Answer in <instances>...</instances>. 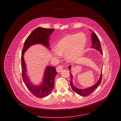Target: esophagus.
Instances as JSON below:
<instances>
[{
	"label": "esophagus",
	"instance_id": "esophagus-1",
	"mask_svg": "<svg viewBox=\"0 0 121 121\" xmlns=\"http://www.w3.org/2000/svg\"><path fill=\"white\" fill-rule=\"evenodd\" d=\"M63 65H59L56 68V70L58 73L61 72L62 70H63Z\"/></svg>",
	"mask_w": 121,
	"mask_h": 121
}]
</instances>
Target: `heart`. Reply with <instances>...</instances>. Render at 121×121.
<instances>
[{"mask_svg": "<svg viewBox=\"0 0 121 121\" xmlns=\"http://www.w3.org/2000/svg\"><path fill=\"white\" fill-rule=\"evenodd\" d=\"M86 42V36L83 33L68 35L58 42L53 55L58 57L65 54L67 61L75 62L83 54Z\"/></svg>", "mask_w": 121, "mask_h": 121, "instance_id": "1", "label": "heart"}]
</instances>
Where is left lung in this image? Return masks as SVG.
<instances>
[{"label": "left lung", "mask_w": 121, "mask_h": 121, "mask_svg": "<svg viewBox=\"0 0 121 121\" xmlns=\"http://www.w3.org/2000/svg\"><path fill=\"white\" fill-rule=\"evenodd\" d=\"M92 46L91 48H92L95 49L97 50L100 52V53L103 55V51L102 50L100 42L98 38L97 35H96V34L94 32H92ZM69 69L71 70V66H69ZM70 74L71 76V81H70V85L72 87V88L73 90L76 92L77 94L80 95L81 96H87L89 95H90L92 92L98 87L99 84L101 82V81L102 79V72H101L100 77L99 78V80L95 84L94 86H91L90 87H88L85 89H79L77 88L76 86L73 85V76L71 74V73L70 72Z\"/></svg>", "instance_id": "1"}]
</instances>
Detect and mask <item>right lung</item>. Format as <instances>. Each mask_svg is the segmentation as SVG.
Here are the masks:
<instances>
[{
	"label": "right lung",
	"mask_w": 121,
	"mask_h": 121,
	"mask_svg": "<svg viewBox=\"0 0 121 121\" xmlns=\"http://www.w3.org/2000/svg\"><path fill=\"white\" fill-rule=\"evenodd\" d=\"M54 30V29H45L41 27L36 28L26 39L22 52L21 67L23 79L29 91L37 98H44L51 93L54 86V78L57 74V72L55 67L48 66L44 73V78L42 84L39 85L33 84L27 75L23 54L30 46L36 44H41L49 48V37Z\"/></svg>",
	"instance_id": "add662e5"
}]
</instances>
